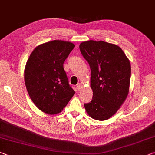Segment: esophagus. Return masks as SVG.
Here are the masks:
<instances>
[{"label":"esophagus","mask_w":155,"mask_h":155,"mask_svg":"<svg viewBox=\"0 0 155 155\" xmlns=\"http://www.w3.org/2000/svg\"><path fill=\"white\" fill-rule=\"evenodd\" d=\"M83 87V85H82V83H78L77 85V90L79 91V90H81V88Z\"/></svg>","instance_id":"esophagus-1"}]
</instances>
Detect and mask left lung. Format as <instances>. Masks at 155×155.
Returning a JSON list of instances; mask_svg holds the SVG:
<instances>
[{
  "instance_id": "left-lung-1",
  "label": "left lung",
  "mask_w": 155,
  "mask_h": 155,
  "mask_svg": "<svg viewBox=\"0 0 155 155\" xmlns=\"http://www.w3.org/2000/svg\"><path fill=\"white\" fill-rule=\"evenodd\" d=\"M79 48L91 69L93 98L84 104L86 112L94 120H108L118 111L128 94L129 59L120 47L106 41H85Z\"/></svg>"
}]
</instances>
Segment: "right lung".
Here are the masks:
<instances>
[{"label":"right lung","instance_id":"right-lung-1","mask_svg":"<svg viewBox=\"0 0 155 155\" xmlns=\"http://www.w3.org/2000/svg\"><path fill=\"white\" fill-rule=\"evenodd\" d=\"M74 47L68 41H48L37 46L27 60L26 88L35 105L46 114L61 113L74 95L64 69L65 60Z\"/></svg>","mask_w":155,"mask_h":155}]
</instances>
